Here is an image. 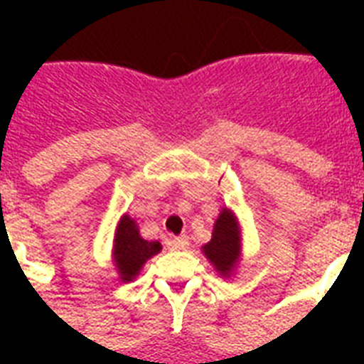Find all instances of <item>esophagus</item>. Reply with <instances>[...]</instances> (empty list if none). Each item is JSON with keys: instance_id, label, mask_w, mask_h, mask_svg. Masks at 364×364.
Returning a JSON list of instances; mask_svg holds the SVG:
<instances>
[{"instance_id": "34e87169", "label": "esophagus", "mask_w": 364, "mask_h": 364, "mask_svg": "<svg viewBox=\"0 0 364 364\" xmlns=\"http://www.w3.org/2000/svg\"><path fill=\"white\" fill-rule=\"evenodd\" d=\"M173 249H177V251H185V249H188V236L181 234V236L173 238Z\"/></svg>"}]
</instances>
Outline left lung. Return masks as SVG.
I'll list each match as a JSON object with an SVG mask.
<instances>
[{
    "label": "left lung",
    "mask_w": 364,
    "mask_h": 364,
    "mask_svg": "<svg viewBox=\"0 0 364 364\" xmlns=\"http://www.w3.org/2000/svg\"><path fill=\"white\" fill-rule=\"evenodd\" d=\"M202 253L221 277H232L242 260V227L232 210L221 208L211 240L202 245Z\"/></svg>",
    "instance_id": "obj_1"
}]
</instances>
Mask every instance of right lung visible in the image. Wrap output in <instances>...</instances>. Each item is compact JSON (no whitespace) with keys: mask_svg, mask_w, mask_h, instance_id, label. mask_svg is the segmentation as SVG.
<instances>
[{"mask_svg":"<svg viewBox=\"0 0 364 364\" xmlns=\"http://www.w3.org/2000/svg\"><path fill=\"white\" fill-rule=\"evenodd\" d=\"M162 251L160 242L143 240L137 223L128 213L119 219L113 240V264L122 283H128L139 276V272L149 259Z\"/></svg>","mask_w":364,"mask_h":364,"instance_id":"1","label":"right lung"}]
</instances>
